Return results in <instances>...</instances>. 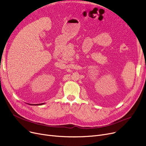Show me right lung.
I'll use <instances>...</instances> for the list:
<instances>
[{
	"label": "right lung",
	"instance_id": "1",
	"mask_svg": "<svg viewBox=\"0 0 146 146\" xmlns=\"http://www.w3.org/2000/svg\"><path fill=\"white\" fill-rule=\"evenodd\" d=\"M43 104H44V103L43 104H35V105H34V104H33H33L32 105L31 104H29V105H43Z\"/></svg>",
	"mask_w": 146,
	"mask_h": 146
}]
</instances>
